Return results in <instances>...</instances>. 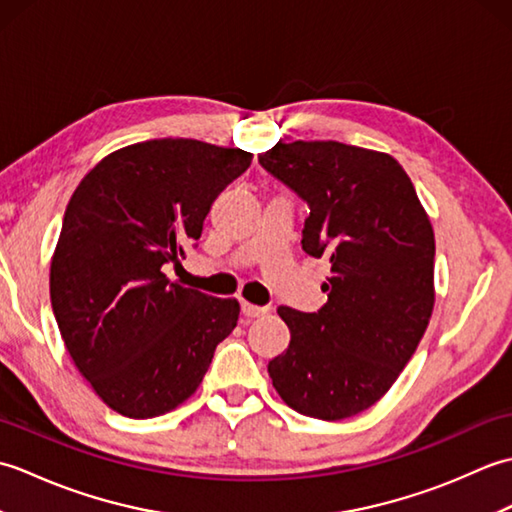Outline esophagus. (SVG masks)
<instances>
[{"instance_id": "obj_1", "label": "esophagus", "mask_w": 512, "mask_h": 512, "mask_svg": "<svg viewBox=\"0 0 512 512\" xmlns=\"http://www.w3.org/2000/svg\"><path fill=\"white\" fill-rule=\"evenodd\" d=\"M242 312H244V317H248V319H257V317H264V314H268V308L266 306H255V303H244L242 306Z\"/></svg>"}]
</instances>
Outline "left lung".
Returning a JSON list of instances; mask_svg holds the SVG:
<instances>
[{"mask_svg": "<svg viewBox=\"0 0 512 512\" xmlns=\"http://www.w3.org/2000/svg\"><path fill=\"white\" fill-rule=\"evenodd\" d=\"M262 167L310 204L301 248L328 257V303L279 308L290 330L268 363L288 407L319 420L369 409L396 383L427 330L436 286L433 226L409 176L385 151L336 140L277 143Z\"/></svg>", "mask_w": 512, "mask_h": 512, "instance_id": "obj_1", "label": "left lung"}]
</instances>
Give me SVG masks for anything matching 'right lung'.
<instances>
[{
  "label": "right lung",
  "mask_w": 512,
  "mask_h": 512,
  "mask_svg": "<svg viewBox=\"0 0 512 512\" xmlns=\"http://www.w3.org/2000/svg\"><path fill=\"white\" fill-rule=\"evenodd\" d=\"M253 154L160 138L107 154L85 173L50 262L65 350L107 407L156 418L200 387L233 332L237 299L171 284L162 266L200 239L204 217Z\"/></svg>",
  "instance_id": "add662e5"
}]
</instances>
